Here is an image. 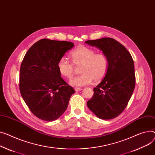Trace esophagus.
Returning <instances> with one entry per match:
<instances>
[{"instance_id":"34e87169","label":"esophagus","mask_w":155,"mask_h":155,"mask_svg":"<svg viewBox=\"0 0 155 155\" xmlns=\"http://www.w3.org/2000/svg\"><path fill=\"white\" fill-rule=\"evenodd\" d=\"M75 91H81V88H75Z\"/></svg>"}]
</instances>
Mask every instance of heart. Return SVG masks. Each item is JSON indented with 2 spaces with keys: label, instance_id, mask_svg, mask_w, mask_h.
I'll return each mask as SVG.
<instances>
[{
  "label": "heart",
  "instance_id": "heart-1",
  "mask_svg": "<svg viewBox=\"0 0 155 155\" xmlns=\"http://www.w3.org/2000/svg\"><path fill=\"white\" fill-rule=\"evenodd\" d=\"M72 62L79 67L81 75L72 78L70 84L76 87H84L91 84L93 80L98 81L105 77L108 68V59L102 53H96L90 47L80 45L70 52ZM65 57H61L57 67L60 74L67 78L73 77L75 66Z\"/></svg>",
  "mask_w": 155,
  "mask_h": 155
}]
</instances>
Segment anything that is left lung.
I'll list each match as a JSON object with an SVG mask.
<instances>
[{"mask_svg": "<svg viewBox=\"0 0 155 155\" xmlns=\"http://www.w3.org/2000/svg\"><path fill=\"white\" fill-rule=\"evenodd\" d=\"M101 50L108 59L107 74L87 101L88 108L100 119L110 120L125 110L135 87L134 61L127 49L111 38L87 40Z\"/></svg>", "mask_w": 155, "mask_h": 155, "instance_id": "obj_1", "label": "left lung"}]
</instances>
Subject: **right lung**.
<instances>
[{"label": "right lung", "instance_id": "right-lung-1", "mask_svg": "<svg viewBox=\"0 0 155 155\" xmlns=\"http://www.w3.org/2000/svg\"><path fill=\"white\" fill-rule=\"evenodd\" d=\"M74 46L67 41L44 38L31 47L20 69L19 88L26 105L37 118L58 119L67 108L75 91L61 77L57 64Z\"/></svg>", "mask_w": 155, "mask_h": 155}]
</instances>
